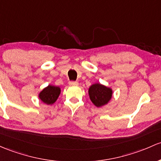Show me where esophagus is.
<instances>
[{
  "label": "esophagus",
  "mask_w": 161,
  "mask_h": 161,
  "mask_svg": "<svg viewBox=\"0 0 161 161\" xmlns=\"http://www.w3.org/2000/svg\"><path fill=\"white\" fill-rule=\"evenodd\" d=\"M69 84L70 86H78L79 82H75V81H70V82H69Z\"/></svg>",
  "instance_id": "34e87169"
}]
</instances>
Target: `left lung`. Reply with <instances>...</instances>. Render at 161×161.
Masks as SVG:
<instances>
[{
    "label": "left lung",
    "mask_w": 161,
    "mask_h": 161,
    "mask_svg": "<svg viewBox=\"0 0 161 161\" xmlns=\"http://www.w3.org/2000/svg\"><path fill=\"white\" fill-rule=\"evenodd\" d=\"M112 89L106 86L96 83L89 87V95L91 101L97 107L104 106L112 98Z\"/></svg>",
    "instance_id": "8db88e82"
}]
</instances>
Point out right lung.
<instances>
[{
    "instance_id": "add662e5",
    "label": "right lung",
    "mask_w": 161,
    "mask_h": 161,
    "mask_svg": "<svg viewBox=\"0 0 161 161\" xmlns=\"http://www.w3.org/2000/svg\"><path fill=\"white\" fill-rule=\"evenodd\" d=\"M60 92L61 89L59 87L49 85L40 92L39 98L42 102L46 104H52L57 100Z\"/></svg>"
}]
</instances>
